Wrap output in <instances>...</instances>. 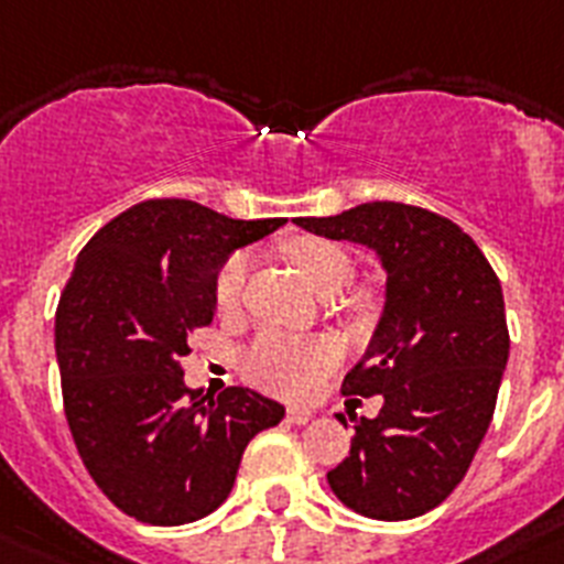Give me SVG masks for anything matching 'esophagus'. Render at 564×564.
Returning a JSON list of instances; mask_svg holds the SVG:
<instances>
[{
	"instance_id": "1",
	"label": "esophagus",
	"mask_w": 564,
	"mask_h": 564,
	"mask_svg": "<svg viewBox=\"0 0 564 564\" xmlns=\"http://www.w3.org/2000/svg\"><path fill=\"white\" fill-rule=\"evenodd\" d=\"M311 417H314V412H311V409H305V406H291V409H288V421L296 423V426H302V423H308Z\"/></svg>"
}]
</instances>
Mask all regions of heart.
Returning <instances> with one entry per match:
<instances>
[{"label": "heart", "mask_w": 564, "mask_h": 564, "mask_svg": "<svg viewBox=\"0 0 564 564\" xmlns=\"http://www.w3.org/2000/svg\"><path fill=\"white\" fill-rule=\"evenodd\" d=\"M291 259L319 293H337L355 279L357 264L339 245L316 236H296L285 241ZM248 253L227 256L213 279V302L221 314L239 311L248 285ZM346 308H362V296H348ZM339 362V346L328 337H291V334L264 332L245 351V371L253 383L282 398H311L323 386L325 375Z\"/></svg>", "instance_id": "b5f03b06"}]
</instances>
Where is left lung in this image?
Instances as JSON below:
<instances>
[{
    "instance_id": "8db88e82",
    "label": "left lung",
    "mask_w": 564,
    "mask_h": 564,
    "mask_svg": "<svg viewBox=\"0 0 564 564\" xmlns=\"http://www.w3.org/2000/svg\"><path fill=\"white\" fill-rule=\"evenodd\" d=\"M296 225L360 241L389 273L383 319L343 380V394H383V406L355 417L351 453L328 473L334 496L380 522L430 513L467 476L496 412L510 355L499 276L455 221L412 204Z\"/></svg>"
}]
</instances>
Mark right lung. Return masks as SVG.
I'll use <instances>...</instances> for the list:
<instances>
[{
	"label": "right lung",
	"mask_w": 564,
	"mask_h": 564,
	"mask_svg": "<svg viewBox=\"0 0 564 564\" xmlns=\"http://www.w3.org/2000/svg\"><path fill=\"white\" fill-rule=\"evenodd\" d=\"M285 218L239 221L184 198L134 204L88 239L54 319L65 421L88 476L138 522L175 528L230 496L245 446L285 406L184 386L181 357L213 323L227 256Z\"/></svg>",
	"instance_id": "obj_1"
}]
</instances>
